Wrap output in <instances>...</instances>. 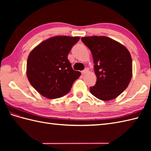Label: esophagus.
Wrapping results in <instances>:
<instances>
[{
    "label": "esophagus",
    "instance_id": "obj_1",
    "mask_svg": "<svg viewBox=\"0 0 151 151\" xmlns=\"http://www.w3.org/2000/svg\"><path fill=\"white\" fill-rule=\"evenodd\" d=\"M88 71V69H85L84 70H82V71H81V73H82V75H85V74L86 73H87Z\"/></svg>",
    "mask_w": 151,
    "mask_h": 151
}]
</instances>
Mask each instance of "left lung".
I'll list each match as a JSON object with an SVG mask.
<instances>
[{
	"label": "left lung",
	"instance_id": "1",
	"mask_svg": "<svg viewBox=\"0 0 151 151\" xmlns=\"http://www.w3.org/2000/svg\"><path fill=\"white\" fill-rule=\"evenodd\" d=\"M91 50L97 82L89 88L91 93L102 101H110L128 87L132 75L129 51L123 45L106 36L83 37Z\"/></svg>",
	"mask_w": 151,
	"mask_h": 151
}]
</instances>
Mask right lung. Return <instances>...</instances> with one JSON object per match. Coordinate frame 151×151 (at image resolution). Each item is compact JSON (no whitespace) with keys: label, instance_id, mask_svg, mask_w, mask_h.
Instances as JSON below:
<instances>
[{"label":"right lung","instance_id":"1","mask_svg":"<svg viewBox=\"0 0 151 151\" xmlns=\"http://www.w3.org/2000/svg\"><path fill=\"white\" fill-rule=\"evenodd\" d=\"M79 37L55 36L38 45L28 57L27 75L30 84L43 97L54 99L68 93L81 75L67 59Z\"/></svg>","mask_w":151,"mask_h":151}]
</instances>
